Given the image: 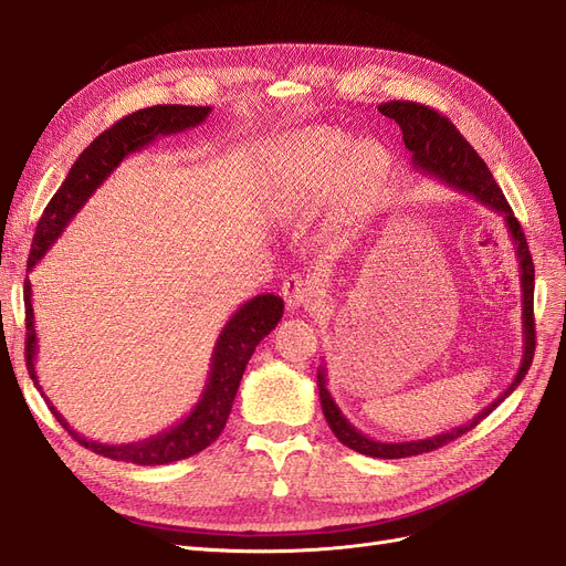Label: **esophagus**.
Here are the masks:
<instances>
[{"label": "esophagus", "instance_id": "1", "mask_svg": "<svg viewBox=\"0 0 566 566\" xmlns=\"http://www.w3.org/2000/svg\"><path fill=\"white\" fill-rule=\"evenodd\" d=\"M314 283L304 276H290L283 283V300L290 310H300L306 302L314 297Z\"/></svg>", "mask_w": 566, "mask_h": 566}]
</instances>
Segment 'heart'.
I'll list each match as a JSON object with an SVG mask.
<instances>
[{"mask_svg":"<svg viewBox=\"0 0 566 566\" xmlns=\"http://www.w3.org/2000/svg\"><path fill=\"white\" fill-rule=\"evenodd\" d=\"M297 167V188L306 196H325L342 179L349 193H366L385 175L387 156L373 144H358L333 129H302L290 139Z\"/></svg>","mask_w":566,"mask_h":566,"instance_id":"1","label":"heart"}]
</instances>
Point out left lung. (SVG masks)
<instances>
[{"label": "left lung", "mask_w": 566, "mask_h": 566, "mask_svg": "<svg viewBox=\"0 0 566 566\" xmlns=\"http://www.w3.org/2000/svg\"><path fill=\"white\" fill-rule=\"evenodd\" d=\"M380 113L389 119H394L401 127L403 134V144L410 153V165L418 175L430 177L434 181L447 184L462 196L474 198L479 205H484L491 212L501 214L507 233L515 243L517 252V262H520V283H522V361L515 373V378L507 385V389L501 394L499 399H493L482 413H476L472 420L462 422L458 427H451V430L434 434V437H424V439H413V441H380L364 434L361 430L345 418L339 406L335 403L333 394L328 391V378H325V366L321 361L318 366V397H321V408L323 416L328 420L333 434L345 443L347 449L364 453L370 458H408V455H420V453H430L434 449H441L443 443H449L465 432H470L472 427L482 422L491 410L505 401L512 391L517 389V385L524 380V375L531 366V358H534L536 349V331H534V260H531V252L526 245L524 231L520 227V221L507 205L501 186L495 184L493 175L489 172L486 163L476 156V150L462 139V134L455 129L449 117L439 115L437 111L427 108L422 104H413V101H389V104L380 106Z\"/></svg>", "instance_id": "8db88e82"}]
</instances>
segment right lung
<instances>
[{"label": "right lung", "instance_id": "add662e5", "mask_svg": "<svg viewBox=\"0 0 566 566\" xmlns=\"http://www.w3.org/2000/svg\"><path fill=\"white\" fill-rule=\"evenodd\" d=\"M210 113V106H150L123 117L111 129L98 134L96 139L82 150V156L71 167L65 181L44 208V214L38 221V231L35 238H32V248L28 254V273L42 262V256L59 241L67 224H71L75 214L84 208V202H87L96 193V188L115 172L119 163L132 156V153H139L146 146H150L158 136L179 134L202 125ZM23 300L28 331L25 364L30 380L42 391L35 370L38 333L35 314H32L30 279L23 285ZM281 316L283 300L273 293L256 295L238 306L214 342L208 380H205L202 394L198 403L191 408V413L169 427V430H163L148 439L132 443L92 441L67 424V420L59 413L56 406L46 399L44 391L42 397L51 413H54L56 420L65 427V432L71 434L80 447L90 449L98 455L134 462V465H167V462L191 458L202 449H208L212 441H217L221 430H224L250 356L254 354V347L276 328Z\"/></svg>", "mask_w": 566, "mask_h": 566}]
</instances>
